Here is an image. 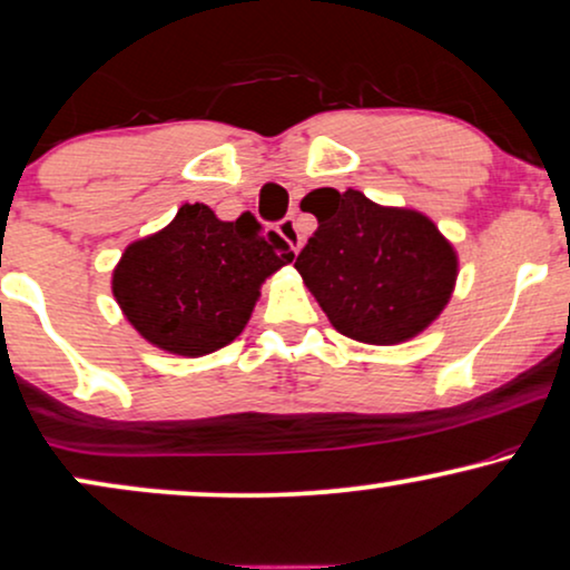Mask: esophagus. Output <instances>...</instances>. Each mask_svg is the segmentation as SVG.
I'll return each mask as SVG.
<instances>
[{
	"label": "esophagus",
	"mask_w": 570,
	"mask_h": 570,
	"mask_svg": "<svg viewBox=\"0 0 570 570\" xmlns=\"http://www.w3.org/2000/svg\"><path fill=\"white\" fill-rule=\"evenodd\" d=\"M276 232L281 234V239L289 244V247H292L294 252H299V247H302V234H299V228H297V220H294V218L278 220Z\"/></svg>",
	"instance_id": "1"
}]
</instances>
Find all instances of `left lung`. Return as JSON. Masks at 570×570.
I'll return each instance as SVG.
<instances>
[{
  "mask_svg": "<svg viewBox=\"0 0 570 570\" xmlns=\"http://www.w3.org/2000/svg\"><path fill=\"white\" fill-rule=\"evenodd\" d=\"M302 202L318 228L294 268L338 334L400 344L439 318L455 289L458 252L434 220L357 189H315Z\"/></svg>",
  "mask_w": 570,
  "mask_h": 570,
  "instance_id": "left-lung-1",
  "label": "left lung"
}]
</instances>
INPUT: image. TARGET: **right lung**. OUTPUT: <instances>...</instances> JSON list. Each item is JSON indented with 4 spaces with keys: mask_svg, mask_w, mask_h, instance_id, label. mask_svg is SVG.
I'll return each mask as SVG.
<instances>
[{
    "mask_svg": "<svg viewBox=\"0 0 570 570\" xmlns=\"http://www.w3.org/2000/svg\"><path fill=\"white\" fill-rule=\"evenodd\" d=\"M292 261L289 244L265 236L249 213L220 220L194 202L157 234L128 244L112 271V294L149 344L202 357L242 334L263 281Z\"/></svg>",
    "mask_w": 570,
    "mask_h": 570,
    "instance_id": "obj_1",
    "label": "right lung"
}]
</instances>
